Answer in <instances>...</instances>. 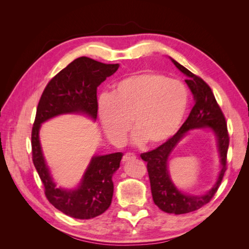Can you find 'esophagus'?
Instances as JSON below:
<instances>
[{
  "instance_id": "esophagus-1",
  "label": "esophagus",
  "mask_w": 249,
  "mask_h": 249,
  "mask_svg": "<svg viewBox=\"0 0 249 249\" xmlns=\"http://www.w3.org/2000/svg\"><path fill=\"white\" fill-rule=\"evenodd\" d=\"M135 159H136V156L127 153L123 157V162H129V161H132V160H135Z\"/></svg>"
}]
</instances>
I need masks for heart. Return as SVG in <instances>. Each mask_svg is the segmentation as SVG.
Wrapping results in <instances>:
<instances>
[{
    "label": "heart",
    "instance_id": "heart-1",
    "mask_svg": "<svg viewBox=\"0 0 249 249\" xmlns=\"http://www.w3.org/2000/svg\"><path fill=\"white\" fill-rule=\"evenodd\" d=\"M188 106V92L182 83L158 73L125 77L114 85L111 94L103 93L97 114L105 134L123 144L131 129L135 145L157 146L168 141L182 124Z\"/></svg>",
    "mask_w": 249,
    "mask_h": 249
}]
</instances>
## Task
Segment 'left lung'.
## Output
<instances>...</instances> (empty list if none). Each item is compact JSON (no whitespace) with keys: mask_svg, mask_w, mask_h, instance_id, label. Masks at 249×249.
I'll return each instance as SVG.
<instances>
[{"mask_svg":"<svg viewBox=\"0 0 249 249\" xmlns=\"http://www.w3.org/2000/svg\"><path fill=\"white\" fill-rule=\"evenodd\" d=\"M169 59L177 69L187 77L185 82L193 94L194 107L189 117L175 136L152 152L141 154V159L147 162L150 190L154 202L165 213L179 215L198 210L214 196L227 170L230 138L225 118L209 85L202 79L195 76L186 67L177 62L175 59L171 57ZM200 128H210L215 137L221 170L215 184L210 191L202 195H191L180 191L173 182L169 172V161L179 142L187 133Z\"/></svg>","mask_w":249,"mask_h":249,"instance_id":"obj_1","label":"left lung"}]
</instances>
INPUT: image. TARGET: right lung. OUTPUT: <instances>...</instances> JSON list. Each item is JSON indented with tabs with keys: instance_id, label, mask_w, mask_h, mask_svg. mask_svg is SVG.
Segmentation results:
<instances>
[{
	"instance_id": "obj_1",
	"label": "right lung",
	"mask_w": 249,
	"mask_h": 249,
	"mask_svg": "<svg viewBox=\"0 0 249 249\" xmlns=\"http://www.w3.org/2000/svg\"><path fill=\"white\" fill-rule=\"evenodd\" d=\"M118 67V63L105 64L88 57L73 60L49 82L37 107L32 129L34 166L49 201L65 215L76 219H91L110 207L114 190L112 177L119 168L124 154L93 155L76 187H57L43 155L40 127L48 120L66 114L84 115L95 122L97 87Z\"/></svg>"
}]
</instances>
